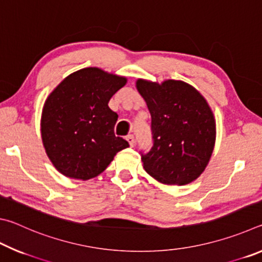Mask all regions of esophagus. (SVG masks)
<instances>
[{"label": "esophagus", "instance_id": "esophagus-1", "mask_svg": "<svg viewBox=\"0 0 262 262\" xmlns=\"http://www.w3.org/2000/svg\"><path fill=\"white\" fill-rule=\"evenodd\" d=\"M126 140L128 141V143H129L130 147H134V144H135V139H134V135H132V134L127 135V136H126Z\"/></svg>", "mask_w": 262, "mask_h": 262}]
</instances>
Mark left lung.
<instances>
[{"label":"left lung","mask_w":262,"mask_h":262,"mask_svg":"<svg viewBox=\"0 0 262 262\" xmlns=\"http://www.w3.org/2000/svg\"><path fill=\"white\" fill-rule=\"evenodd\" d=\"M136 89L151 114L154 145L142 155L145 172L165 185H187L206 170L214 151V113L190 84L137 79Z\"/></svg>","instance_id":"1"}]
</instances>
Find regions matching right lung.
<instances>
[{
  "mask_svg": "<svg viewBox=\"0 0 262 262\" xmlns=\"http://www.w3.org/2000/svg\"><path fill=\"white\" fill-rule=\"evenodd\" d=\"M127 78L97 67L66 77L43 104L40 130L53 165L68 178L89 180L99 176L115 155L129 147L114 135L118 114L108 107Z\"/></svg>",
  "mask_w": 262,
  "mask_h": 262,
  "instance_id": "obj_1",
  "label": "right lung"
}]
</instances>
